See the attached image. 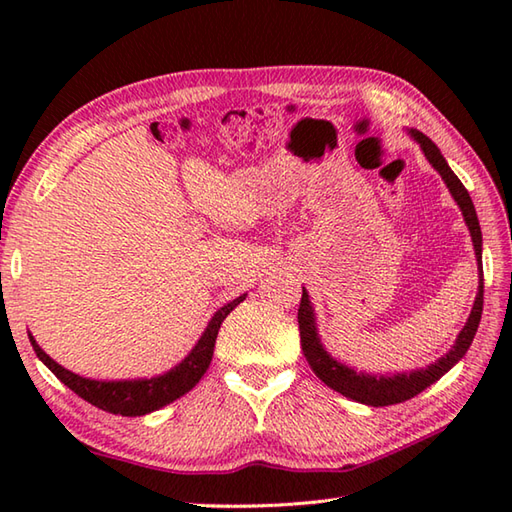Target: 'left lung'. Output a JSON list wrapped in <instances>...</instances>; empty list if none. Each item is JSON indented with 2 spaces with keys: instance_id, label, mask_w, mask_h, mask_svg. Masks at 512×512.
I'll use <instances>...</instances> for the list:
<instances>
[{
  "instance_id": "obj_1",
  "label": "left lung",
  "mask_w": 512,
  "mask_h": 512,
  "mask_svg": "<svg viewBox=\"0 0 512 512\" xmlns=\"http://www.w3.org/2000/svg\"><path fill=\"white\" fill-rule=\"evenodd\" d=\"M411 138L416 140L420 149L424 151V156L436 169L444 184H447L453 200L458 202L460 211L464 215V222L469 226V233L473 239V248H475V259H477V275H480V286H477V295L473 310L469 314V321L462 328V332L455 339V345L451 350L438 358L436 363H431L424 369H413L409 374H394V376H378V374H365V372H354L352 367H347L343 363L336 361L328 352L319 339L317 332V319H314V310L308 292L303 290L301 303H299V334H301V350L306 361L310 363L312 372L317 374L325 385L330 389L339 391V394L352 398L356 402H363V405L369 407H387V405H396V402H405L413 396H418L420 391L427 389L429 385L436 383L449 369L460 361V358L469 352V347L475 339L477 325H480L482 319V308H484V270H482V228L480 220H477L475 206L469 191L464 189V184L460 178L455 176L451 167L447 165V160L440 154V149L431 143V138L424 136L418 129H409Z\"/></svg>"
}]
</instances>
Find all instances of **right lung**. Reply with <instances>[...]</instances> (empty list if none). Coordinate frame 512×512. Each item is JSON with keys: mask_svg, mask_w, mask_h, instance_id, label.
<instances>
[{"mask_svg": "<svg viewBox=\"0 0 512 512\" xmlns=\"http://www.w3.org/2000/svg\"><path fill=\"white\" fill-rule=\"evenodd\" d=\"M244 299L246 295L237 297L231 303H226L224 308L217 310L213 314V319L209 321V325H206L200 341L195 343V347L189 352V356L173 369H169L167 374H160L154 378H138V380L83 378L79 374L70 372V369L61 367L59 363H54L52 358L37 345V341L32 339V334L28 336H30L32 350H35L39 356V361L46 365L65 387H70L76 396H81L83 400H88L90 405L99 407L103 411L121 413V416H145V413H151L169 405L173 400H178L180 396H184L187 391H191L200 383V378L211 365L215 339H217V332H220L222 321Z\"/></svg>", "mask_w": 512, "mask_h": 512, "instance_id": "obj_1", "label": "right lung"}]
</instances>
